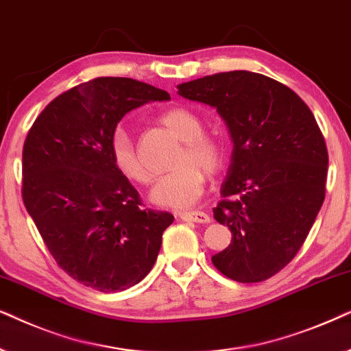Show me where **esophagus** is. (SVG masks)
Returning a JSON list of instances; mask_svg holds the SVG:
<instances>
[{
    "instance_id": "34e87169",
    "label": "esophagus",
    "mask_w": 351,
    "mask_h": 351,
    "mask_svg": "<svg viewBox=\"0 0 351 351\" xmlns=\"http://www.w3.org/2000/svg\"><path fill=\"white\" fill-rule=\"evenodd\" d=\"M178 217L183 221H194V223H210V215L199 212V210H191V212H180Z\"/></svg>"
}]
</instances>
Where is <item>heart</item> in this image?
Returning <instances> with one entry per match:
<instances>
[{"instance_id": "b5f03b06", "label": "heart", "mask_w": 351, "mask_h": 351, "mask_svg": "<svg viewBox=\"0 0 351 351\" xmlns=\"http://www.w3.org/2000/svg\"><path fill=\"white\" fill-rule=\"evenodd\" d=\"M160 121L176 134L183 147L176 154L170 173L163 175L151 191L154 204L168 208H186L200 199L205 176H215L223 170L226 154L218 138L205 133L202 120L194 112L175 107L163 112ZM110 160L115 170L134 184H149L151 175L139 160L136 146L127 130H115L109 144Z\"/></svg>"}]
</instances>
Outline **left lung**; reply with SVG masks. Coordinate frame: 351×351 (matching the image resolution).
<instances>
[{
	"instance_id": "1",
	"label": "left lung",
	"mask_w": 351,
	"mask_h": 351,
	"mask_svg": "<svg viewBox=\"0 0 351 351\" xmlns=\"http://www.w3.org/2000/svg\"><path fill=\"white\" fill-rule=\"evenodd\" d=\"M178 90L217 107L234 141L213 208L232 237L212 263L232 281H266L297 255L324 202L329 156L319 125L295 91L261 73L207 75Z\"/></svg>"
}]
</instances>
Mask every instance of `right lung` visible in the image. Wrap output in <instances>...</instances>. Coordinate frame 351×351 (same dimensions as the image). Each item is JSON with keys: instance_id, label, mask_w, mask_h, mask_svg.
I'll list each match as a JSON object with an SVG mask.
<instances>
[{"instance_id": "right-lung-1", "label": "right lung", "mask_w": 351, "mask_h": 351, "mask_svg": "<svg viewBox=\"0 0 351 351\" xmlns=\"http://www.w3.org/2000/svg\"><path fill=\"white\" fill-rule=\"evenodd\" d=\"M170 95L147 83L99 77L45 107L22 151V199L56 263L99 292L143 281L173 215L146 208L112 165L109 144L130 110Z\"/></svg>"}]
</instances>
